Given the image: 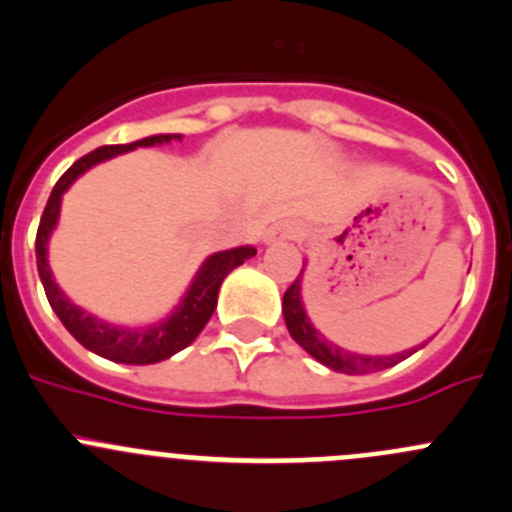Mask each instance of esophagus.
<instances>
[{
  "instance_id": "1",
  "label": "esophagus",
  "mask_w": 512,
  "mask_h": 512,
  "mask_svg": "<svg viewBox=\"0 0 512 512\" xmlns=\"http://www.w3.org/2000/svg\"><path fill=\"white\" fill-rule=\"evenodd\" d=\"M290 237H295V227L292 225H275L267 230L265 240L267 242H282V240H290Z\"/></svg>"
}]
</instances>
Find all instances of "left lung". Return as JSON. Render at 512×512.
I'll list each match as a JSON object with an SVG mask.
<instances>
[{"label":"left lung","instance_id":"obj_1","mask_svg":"<svg viewBox=\"0 0 512 512\" xmlns=\"http://www.w3.org/2000/svg\"><path fill=\"white\" fill-rule=\"evenodd\" d=\"M302 272H305V267H302L297 280L287 287L285 297H282V315H285V325L290 330L292 340L325 367L335 372H345V375H365V372H377L398 365V362H403L405 357H410L423 347H410V350L395 352V355H360V352H350L330 342L320 330H315V325L307 317L305 305H302Z\"/></svg>","mask_w":512,"mask_h":512}]
</instances>
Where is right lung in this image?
I'll return each mask as SVG.
<instances>
[{
  "label": "right lung",
  "instance_id": "right-lung-1",
  "mask_svg": "<svg viewBox=\"0 0 512 512\" xmlns=\"http://www.w3.org/2000/svg\"><path fill=\"white\" fill-rule=\"evenodd\" d=\"M172 140H182V137L152 135V137H145V140L130 142V145L97 147V150L89 152V155L79 157V160L74 162L62 177H59L52 195H49L47 207H44L42 212V220H39L37 245H34V250H37L39 280H42L44 292H47L49 305H52V310L57 312L62 325L72 332V337L79 342V345H84L87 350L97 352V355L107 357V360L112 362H124V365H152V362H162L167 360V357L175 355V352L185 350V347L200 335L202 327L207 325V320H210L212 312H215L217 292H220L222 280H225L235 267H240L242 262L257 255V250L252 245L232 247V250H222V252H215V255H210L205 262H202L195 280H192V285L187 287L180 305L170 312V317L145 327L109 325V322L84 312L82 307L74 305V302L59 290V285L52 277V270H49L47 247H49V237H52L54 227H57L59 205H62L64 192L72 187V182L77 180L79 175L92 170V167L99 165V162L112 160V157L124 155V152L137 150V147H155V145H165V142H172Z\"/></svg>",
  "mask_w": 512,
  "mask_h": 512
}]
</instances>
